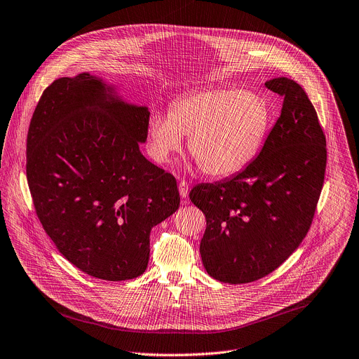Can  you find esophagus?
I'll return each mask as SVG.
<instances>
[{"instance_id": "34e87169", "label": "esophagus", "mask_w": 359, "mask_h": 359, "mask_svg": "<svg viewBox=\"0 0 359 359\" xmlns=\"http://www.w3.org/2000/svg\"><path fill=\"white\" fill-rule=\"evenodd\" d=\"M179 193H180V196L183 198L187 197V194H189V183L186 180H180L179 182Z\"/></svg>"}]
</instances>
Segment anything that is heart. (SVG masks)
I'll return each instance as SVG.
<instances>
[{
  "mask_svg": "<svg viewBox=\"0 0 359 359\" xmlns=\"http://www.w3.org/2000/svg\"><path fill=\"white\" fill-rule=\"evenodd\" d=\"M271 126L269 102L240 88L201 89L172 104L170 114L149 122L151 158L166 163L183 136L203 173L226 177L247 168L262 150Z\"/></svg>",
  "mask_w": 359,
  "mask_h": 359,
  "instance_id": "b5f03b06",
  "label": "heart"
}]
</instances>
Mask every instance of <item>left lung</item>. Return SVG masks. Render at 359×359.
Returning <instances> with one entry per match:
<instances>
[{"mask_svg": "<svg viewBox=\"0 0 359 359\" xmlns=\"http://www.w3.org/2000/svg\"><path fill=\"white\" fill-rule=\"evenodd\" d=\"M266 86L284 102L259 156L189 194L208 222L203 266L222 283H251L278 269L309 233L324 184L327 142L311 100L288 78Z\"/></svg>", "mask_w": 359, "mask_h": 359, "instance_id": "1", "label": "left lung"}]
</instances>
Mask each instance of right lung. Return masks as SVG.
Segmentation results:
<instances>
[{
    "mask_svg": "<svg viewBox=\"0 0 359 359\" xmlns=\"http://www.w3.org/2000/svg\"><path fill=\"white\" fill-rule=\"evenodd\" d=\"M93 75L60 78L41 95L27 136L36 216L64 257L108 281L136 278L153 226L180 204L173 175L139 150L150 112L107 93Z\"/></svg>",
    "mask_w": 359,
    "mask_h": 359,
    "instance_id": "obj_1",
    "label": "right lung"
}]
</instances>
